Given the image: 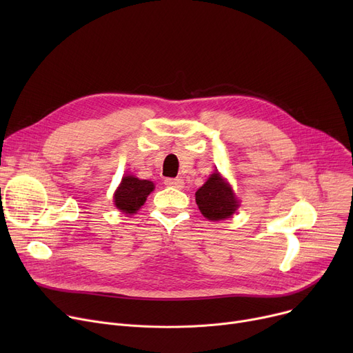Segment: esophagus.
I'll use <instances>...</instances> for the list:
<instances>
[{"mask_svg": "<svg viewBox=\"0 0 353 353\" xmlns=\"http://www.w3.org/2000/svg\"><path fill=\"white\" fill-rule=\"evenodd\" d=\"M164 184L169 188H174V189H183L184 181L181 179H165Z\"/></svg>", "mask_w": 353, "mask_h": 353, "instance_id": "34e87169", "label": "esophagus"}]
</instances>
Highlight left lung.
I'll return each mask as SVG.
<instances>
[{"mask_svg":"<svg viewBox=\"0 0 353 353\" xmlns=\"http://www.w3.org/2000/svg\"><path fill=\"white\" fill-rule=\"evenodd\" d=\"M196 203L201 214L212 221L232 217L239 208L232 186L217 170L196 192Z\"/></svg>","mask_w":353,"mask_h":353,"instance_id":"obj_1","label":"left lung"}]
</instances>
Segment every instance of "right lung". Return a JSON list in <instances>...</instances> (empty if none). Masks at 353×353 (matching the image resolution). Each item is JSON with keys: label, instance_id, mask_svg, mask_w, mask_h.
Instances as JSON below:
<instances>
[{"label": "right lung", "instance_id": "right-lung-1", "mask_svg": "<svg viewBox=\"0 0 353 353\" xmlns=\"http://www.w3.org/2000/svg\"><path fill=\"white\" fill-rule=\"evenodd\" d=\"M154 190V183L150 180H140L132 174H127L121 179L120 186L114 193L116 208L125 213H136L147 199V196Z\"/></svg>", "mask_w": 353, "mask_h": 353}]
</instances>
